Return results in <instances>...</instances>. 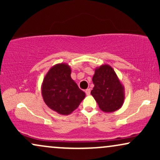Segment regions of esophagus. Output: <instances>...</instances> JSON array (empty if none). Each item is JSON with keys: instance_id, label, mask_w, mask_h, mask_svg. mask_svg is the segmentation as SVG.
I'll list each match as a JSON object with an SVG mask.
<instances>
[{"instance_id": "obj_1", "label": "esophagus", "mask_w": 160, "mask_h": 160, "mask_svg": "<svg viewBox=\"0 0 160 160\" xmlns=\"http://www.w3.org/2000/svg\"><path fill=\"white\" fill-rule=\"evenodd\" d=\"M90 92H91L90 89H86V90H85V92H86V94L87 95H90Z\"/></svg>"}]
</instances>
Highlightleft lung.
<instances>
[{
  "instance_id": "1",
  "label": "left lung",
  "mask_w": 160,
  "mask_h": 160,
  "mask_svg": "<svg viewBox=\"0 0 160 160\" xmlns=\"http://www.w3.org/2000/svg\"><path fill=\"white\" fill-rule=\"evenodd\" d=\"M92 82L91 95L102 111L112 113L121 108L125 100L124 86L111 65L104 64L97 67Z\"/></svg>"
}]
</instances>
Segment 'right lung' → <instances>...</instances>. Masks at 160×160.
<instances>
[{
	"mask_svg": "<svg viewBox=\"0 0 160 160\" xmlns=\"http://www.w3.org/2000/svg\"><path fill=\"white\" fill-rule=\"evenodd\" d=\"M71 67L67 63L56 64L49 70L41 85L45 104L62 115L72 113L86 96L71 78Z\"/></svg>",
	"mask_w": 160,
	"mask_h": 160,
	"instance_id": "obj_1",
	"label": "right lung"
}]
</instances>
